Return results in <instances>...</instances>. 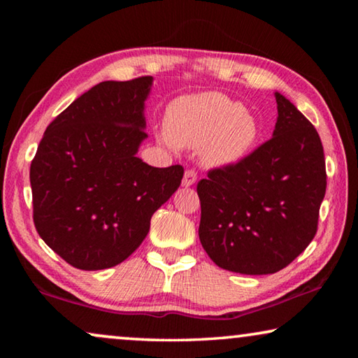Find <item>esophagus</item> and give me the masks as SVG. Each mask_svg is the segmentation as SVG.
<instances>
[{
    "label": "esophagus",
    "instance_id": "1",
    "mask_svg": "<svg viewBox=\"0 0 358 358\" xmlns=\"http://www.w3.org/2000/svg\"><path fill=\"white\" fill-rule=\"evenodd\" d=\"M196 181H197V172L196 171H186L183 181H181V185H183L185 187H189V186L196 183Z\"/></svg>",
    "mask_w": 358,
    "mask_h": 358
}]
</instances>
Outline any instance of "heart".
<instances>
[{"label": "heart", "instance_id": "obj_1", "mask_svg": "<svg viewBox=\"0 0 358 358\" xmlns=\"http://www.w3.org/2000/svg\"><path fill=\"white\" fill-rule=\"evenodd\" d=\"M260 126L243 104L220 92L183 96L172 102L166 131L157 134L164 147L197 148L203 166L229 167L257 143Z\"/></svg>", "mask_w": 358, "mask_h": 358}]
</instances>
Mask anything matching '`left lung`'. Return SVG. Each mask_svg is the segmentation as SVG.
I'll list each match as a JSON object with an SVG mask.
<instances>
[{"mask_svg":"<svg viewBox=\"0 0 358 358\" xmlns=\"http://www.w3.org/2000/svg\"><path fill=\"white\" fill-rule=\"evenodd\" d=\"M273 137L245 159L199 181V238L210 259L241 275H270L306 250L327 187L317 131L275 93Z\"/></svg>","mask_w":358,"mask_h":358,"instance_id":"obj_1","label":"left lung"}]
</instances>
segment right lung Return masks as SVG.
Wrapping results in <instances>:
<instances>
[{
	"label": "right lung",
	"instance_id": "1",
	"mask_svg": "<svg viewBox=\"0 0 358 358\" xmlns=\"http://www.w3.org/2000/svg\"><path fill=\"white\" fill-rule=\"evenodd\" d=\"M153 77L94 85L47 126L29 169L41 238L80 270L128 259L155 211L178 189L183 167L137 157Z\"/></svg>",
	"mask_w": 358,
	"mask_h": 358
}]
</instances>
